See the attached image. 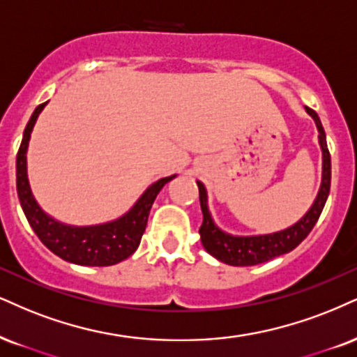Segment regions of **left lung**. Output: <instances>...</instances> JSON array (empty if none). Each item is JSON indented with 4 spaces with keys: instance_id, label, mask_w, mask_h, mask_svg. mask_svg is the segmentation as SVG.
<instances>
[{
    "instance_id": "obj_1",
    "label": "left lung",
    "mask_w": 357,
    "mask_h": 357,
    "mask_svg": "<svg viewBox=\"0 0 357 357\" xmlns=\"http://www.w3.org/2000/svg\"><path fill=\"white\" fill-rule=\"evenodd\" d=\"M314 121L316 129H318V142L323 153V172H321V185L318 195L313 204H311L307 212L298 220L296 223L283 228L280 231L263 233V235H233L222 230L212 217L208 208V193L200 180H197L200 193V206L204 213V222L200 227V238L204 248L217 258L218 261L227 263L231 266H253L259 263L270 261V259L280 257V255L289 253L296 248L303 240L306 238L307 233L313 230L318 222L321 212H323L324 204H326L329 195V187H331V157H329L326 134H324L321 121L313 109L305 107Z\"/></svg>"
}]
</instances>
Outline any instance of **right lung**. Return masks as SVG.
<instances>
[{
	"label": "right lung",
	"instance_id": "1",
	"mask_svg": "<svg viewBox=\"0 0 357 357\" xmlns=\"http://www.w3.org/2000/svg\"><path fill=\"white\" fill-rule=\"evenodd\" d=\"M47 102L38 105L26 126L16 157V188L21 208L43 245L64 261L81 266H111L124 261L139 248L153 200L165 183L177 175L158 178L145 188L124 215L98 225H68L46 213L34 199L28 178V147L39 114Z\"/></svg>",
	"mask_w": 357,
	"mask_h": 357
}]
</instances>
